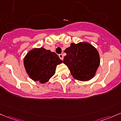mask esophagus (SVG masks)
<instances>
[{
	"label": "esophagus",
	"mask_w": 121,
	"mask_h": 121,
	"mask_svg": "<svg viewBox=\"0 0 121 121\" xmlns=\"http://www.w3.org/2000/svg\"><path fill=\"white\" fill-rule=\"evenodd\" d=\"M59 57H60V58L61 60H63V59H64V57H63V54H59Z\"/></svg>",
	"instance_id": "1"
}]
</instances>
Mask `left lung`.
<instances>
[{
    "label": "left lung",
    "mask_w": 121,
    "mask_h": 121,
    "mask_svg": "<svg viewBox=\"0 0 121 121\" xmlns=\"http://www.w3.org/2000/svg\"><path fill=\"white\" fill-rule=\"evenodd\" d=\"M64 52L67 55L64 56L63 63L74 79L87 82L95 76L100 64V56L97 49L91 43H72Z\"/></svg>",
    "instance_id": "1"
}]
</instances>
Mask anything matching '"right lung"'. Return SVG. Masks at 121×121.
<instances>
[{
    "label": "right lung",
    "mask_w": 121,
    "mask_h": 121,
    "mask_svg": "<svg viewBox=\"0 0 121 121\" xmlns=\"http://www.w3.org/2000/svg\"><path fill=\"white\" fill-rule=\"evenodd\" d=\"M63 63L54 52L43 48L30 50L23 59L25 70L29 78L44 84L54 75L57 65Z\"/></svg>",
    "instance_id": "obj_1"
}]
</instances>
